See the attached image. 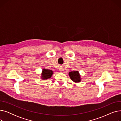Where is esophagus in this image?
Segmentation results:
<instances>
[{"mask_svg": "<svg viewBox=\"0 0 121 121\" xmlns=\"http://www.w3.org/2000/svg\"><path fill=\"white\" fill-rule=\"evenodd\" d=\"M59 69V71H60V72H61V73H64V69H63V68H60Z\"/></svg>", "mask_w": 121, "mask_h": 121, "instance_id": "esophagus-1", "label": "esophagus"}]
</instances>
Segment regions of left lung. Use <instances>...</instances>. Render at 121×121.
<instances>
[{
    "mask_svg": "<svg viewBox=\"0 0 121 121\" xmlns=\"http://www.w3.org/2000/svg\"><path fill=\"white\" fill-rule=\"evenodd\" d=\"M69 76L71 79L75 82H79L81 80L80 76L78 71H73L69 73Z\"/></svg>",
    "mask_w": 121,
    "mask_h": 121,
    "instance_id": "8db88e82",
    "label": "left lung"
}]
</instances>
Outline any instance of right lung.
Here are the masks:
<instances>
[{
  "mask_svg": "<svg viewBox=\"0 0 121 121\" xmlns=\"http://www.w3.org/2000/svg\"><path fill=\"white\" fill-rule=\"evenodd\" d=\"M53 73V72L50 69H43L42 73V79L43 80H46L48 78H50L52 77V75Z\"/></svg>",
  "mask_w": 121,
  "mask_h": 121,
  "instance_id": "right-lung-1",
  "label": "right lung"
}]
</instances>
